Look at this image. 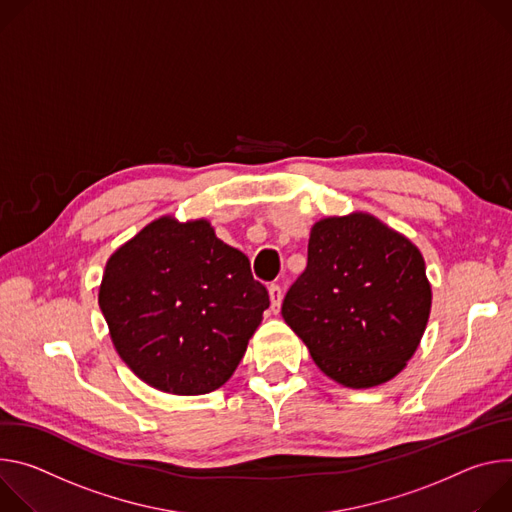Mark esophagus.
Returning a JSON list of instances; mask_svg holds the SVG:
<instances>
[{"label":"esophagus","instance_id":"34e87169","mask_svg":"<svg viewBox=\"0 0 512 512\" xmlns=\"http://www.w3.org/2000/svg\"><path fill=\"white\" fill-rule=\"evenodd\" d=\"M268 295H270V305H272V311L278 313L280 309V303H282V289L278 285H270L268 287Z\"/></svg>","mask_w":512,"mask_h":512}]
</instances>
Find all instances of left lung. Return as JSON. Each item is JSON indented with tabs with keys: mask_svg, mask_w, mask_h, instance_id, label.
I'll list each match as a JSON object with an SVG mask.
<instances>
[{
	"mask_svg": "<svg viewBox=\"0 0 512 512\" xmlns=\"http://www.w3.org/2000/svg\"><path fill=\"white\" fill-rule=\"evenodd\" d=\"M429 309L421 252L376 217L354 213L313 225L307 268L280 311L329 378L368 388L405 368Z\"/></svg>",
	"mask_w": 512,
	"mask_h": 512,
	"instance_id": "1",
	"label": "left lung"
}]
</instances>
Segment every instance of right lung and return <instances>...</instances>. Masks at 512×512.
<instances>
[{
	"label": "right lung",
	"instance_id": "obj_1",
	"mask_svg": "<svg viewBox=\"0 0 512 512\" xmlns=\"http://www.w3.org/2000/svg\"><path fill=\"white\" fill-rule=\"evenodd\" d=\"M250 260L199 219L162 217L107 260L99 307L122 360L170 394L227 382L268 309Z\"/></svg>",
	"mask_w": 512,
	"mask_h": 512
}]
</instances>
